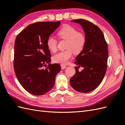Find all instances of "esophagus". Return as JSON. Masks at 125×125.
<instances>
[{
  "label": "esophagus",
  "mask_w": 125,
  "mask_h": 125,
  "mask_svg": "<svg viewBox=\"0 0 125 125\" xmlns=\"http://www.w3.org/2000/svg\"><path fill=\"white\" fill-rule=\"evenodd\" d=\"M61 67L62 69H64L66 68V66L64 64H61Z\"/></svg>",
  "instance_id": "34e87169"
}]
</instances>
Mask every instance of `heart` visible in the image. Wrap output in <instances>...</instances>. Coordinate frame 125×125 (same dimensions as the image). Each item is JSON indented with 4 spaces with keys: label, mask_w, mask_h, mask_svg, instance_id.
Listing matches in <instances>:
<instances>
[{
    "label": "heart",
    "mask_w": 125,
    "mask_h": 125,
    "mask_svg": "<svg viewBox=\"0 0 125 125\" xmlns=\"http://www.w3.org/2000/svg\"><path fill=\"white\" fill-rule=\"evenodd\" d=\"M57 36L60 39L66 40V50L61 51L53 56V61L57 63L64 64L71 58L73 52L75 54L80 53L83 50L87 42V36L81 31H78L75 28L69 25H65L57 31ZM46 45L52 52L57 50V41L50 36L47 38Z\"/></svg>",
    "instance_id": "b5f03b06"
}]
</instances>
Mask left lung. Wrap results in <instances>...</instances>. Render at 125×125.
<instances>
[{"mask_svg": "<svg viewBox=\"0 0 125 125\" xmlns=\"http://www.w3.org/2000/svg\"><path fill=\"white\" fill-rule=\"evenodd\" d=\"M80 24L87 36V42L76 57L75 73L70 79L71 87L82 93L94 90L101 83L105 74L108 57V45L104 35L97 25L83 19L71 21ZM80 66L84 68L78 71Z\"/></svg>", "mask_w": 125, "mask_h": 125, "instance_id": "left-lung-1", "label": "left lung"}]
</instances>
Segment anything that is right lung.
I'll list each match as a JSON object with an SVG mask.
<instances>
[{
	"instance_id": "obj_1",
	"label": "right lung",
	"mask_w": 125,
	"mask_h": 125,
	"mask_svg": "<svg viewBox=\"0 0 125 125\" xmlns=\"http://www.w3.org/2000/svg\"><path fill=\"white\" fill-rule=\"evenodd\" d=\"M60 24V21L37 22L28 25L16 38L15 74L22 87L33 95H42L49 92L61 69L59 64L50 63L51 54L46 45L47 38Z\"/></svg>"
}]
</instances>
